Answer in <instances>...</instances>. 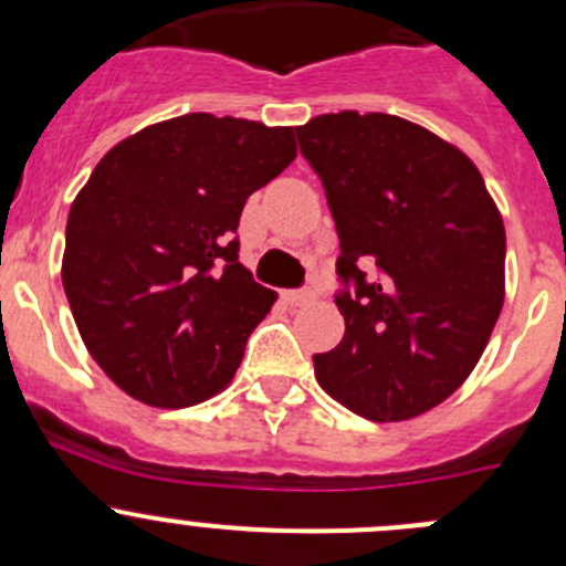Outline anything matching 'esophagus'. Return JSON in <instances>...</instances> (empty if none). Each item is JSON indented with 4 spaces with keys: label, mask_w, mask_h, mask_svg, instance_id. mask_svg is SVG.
<instances>
[{
    "label": "esophagus",
    "mask_w": 566,
    "mask_h": 566,
    "mask_svg": "<svg viewBox=\"0 0 566 566\" xmlns=\"http://www.w3.org/2000/svg\"><path fill=\"white\" fill-rule=\"evenodd\" d=\"M284 301H287L290 306H306L315 301V290L312 287H301V290H290V293H284Z\"/></svg>",
    "instance_id": "34e87169"
}]
</instances>
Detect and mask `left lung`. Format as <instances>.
<instances>
[{
  "label": "left lung",
  "mask_w": 566,
  "mask_h": 566,
  "mask_svg": "<svg viewBox=\"0 0 566 566\" xmlns=\"http://www.w3.org/2000/svg\"><path fill=\"white\" fill-rule=\"evenodd\" d=\"M295 136L339 235L345 336L312 358L317 384L364 419H413L460 389L501 315L499 208L465 153L394 114H319Z\"/></svg>",
  "instance_id": "obj_1"
}]
</instances>
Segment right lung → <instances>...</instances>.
Here are the masks:
<instances>
[{
  "instance_id": "add662e5",
  "label": "right lung",
  "mask_w": 566,
  "mask_h": 566,
  "mask_svg": "<svg viewBox=\"0 0 566 566\" xmlns=\"http://www.w3.org/2000/svg\"><path fill=\"white\" fill-rule=\"evenodd\" d=\"M295 158L293 128L182 114L114 145L67 213L62 287L125 394L188 408L224 391L276 293L238 262V221Z\"/></svg>"
}]
</instances>
